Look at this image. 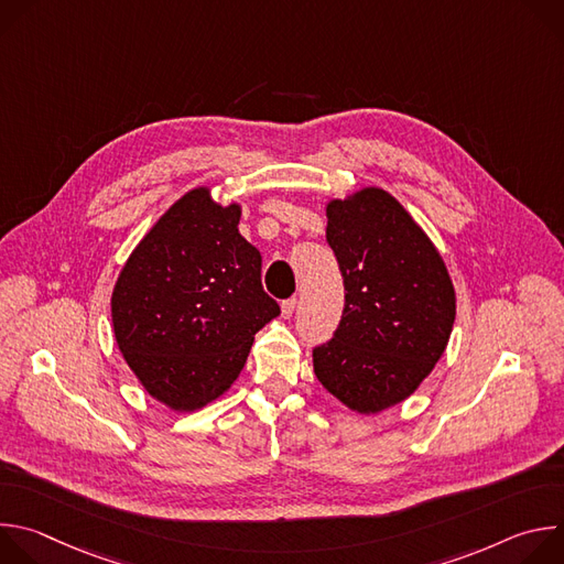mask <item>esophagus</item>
<instances>
[{
    "label": "esophagus",
    "instance_id": "obj_1",
    "mask_svg": "<svg viewBox=\"0 0 564 564\" xmlns=\"http://www.w3.org/2000/svg\"><path fill=\"white\" fill-rule=\"evenodd\" d=\"M294 310H296V299L292 296V299H285L283 303H281V314L285 316V318H290L292 314H294Z\"/></svg>",
    "mask_w": 564,
    "mask_h": 564
}]
</instances>
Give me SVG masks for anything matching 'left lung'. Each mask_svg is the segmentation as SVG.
Wrapping results in <instances>:
<instances>
[{
	"label": "left lung",
	"instance_id": "8db88e82",
	"mask_svg": "<svg viewBox=\"0 0 564 564\" xmlns=\"http://www.w3.org/2000/svg\"><path fill=\"white\" fill-rule=\"evenodd\" d=\"M326 214L346 303L333 339L312 350L314 375L348 409L379 413L415 392L444 355L455 290L429 236L388 192L361 189Z\"/></svg>",
	"mask_w": 564,
	"mask_h": 564
}]
</instances>
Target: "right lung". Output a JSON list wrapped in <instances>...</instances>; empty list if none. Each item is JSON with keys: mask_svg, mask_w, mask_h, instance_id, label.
<instances>
[{"mask_svg": "<svg viewBox=\"0 0 564 564\" xmlns=\"http://www.w3.org/2000/svg\"><path fill=\"white\" fill-rule=\"evenodd\" d=\"M238 218V205L192 189L140 240L113 288L120 352L147 392L174 411L220 397L243 370L254 335L281 312Z\"/></svg>", "mask_w": 564, "mask_h": 564, "instance_id": "1", "label": "right lung"}]
</instances>
